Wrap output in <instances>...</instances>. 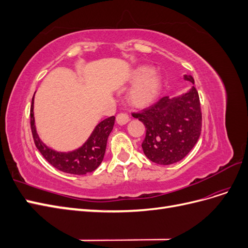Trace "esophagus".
<instances>
[{"mask_svg":"<svg viewBox=\"0 0 248 248\" xmlns=\"http://www.w3.org/2000/svg\"><path fill=\"white\" fill-rule=\"evenodd\" d=\"M116 120H117L118 124L124 125L126 123H128L130 119H129V116H128V114H127V112H120V114L117 115Z\"/></svg>","mask_w":248,"mask_h":248,"instance_id":"1","label":"esophagus"}]
</instances>
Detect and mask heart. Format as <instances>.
Masks as SVG:
<instances>
[{
	"mask_svg": "<svg viewBox=\"0 0 248 248\" xmlns=\"http://www.w3.org/2000/svg\"><path fill=\"white\" fill-rule=\"evenodd\" d=\"M131 81L136 84L129 93V101L134 107L146 108L158 97L162 79L149 66H141L134 70Z\"/></svg>",
	"mask_w": 248,
	"mask_h": 248,
	"instance_id": "obj_1",
	"label": "heart"
}]
</instances>
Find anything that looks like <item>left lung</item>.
I'll return each instance as SVG.
<instances>
[{
	"label": "left lung",
	"mask_w": 248,
	"mask_h": 248,
	"mask_svg": "<svg viewBox=\"0 0 248 248\" xmlns=\"http://www.w3.org/2000/svg\"><path fill=\"white\" fill-rule=\"evenodd\" d=\"M184 78L194 84L192 77L184 76ZM132 116L147 128L141 148L148 158L157 164L169 166L183 159L201 136V103L194 87L182 96L162 97Z\"/></svg>",
	"instance_id": "left-lung-1"
}]
</instances>
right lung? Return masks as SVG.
I'll list each match as a JSON object with an SVG mask.
<instances>
[{
	"instance_id": "1",
	"label": "right lung",
	"mask_w": 248,
	"mask_h": 248,
	"mask_svg": "<svg viewBox=\"0 0 248 248\" xmlns=\"http://www.w3.org/2000/svg\"><path fill=\"white\" fill-rule=\"evenodd\" d=\"M34 96L32 98L31 110V129L34 142L39 150L42 156L49 162L52 167L62 170L67 174L72 175H85L87 172L95 170L100 166L106 153L107 142L109 133L114 128L115 117L104 119L91 133L84 145L71 152H57L55 150L48 148L40 140L35 127L34 119Z\"/></svg>"
}]
</instances>
